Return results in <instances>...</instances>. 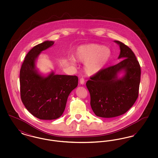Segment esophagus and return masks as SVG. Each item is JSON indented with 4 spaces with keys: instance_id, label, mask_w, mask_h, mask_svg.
Wrapping results in <instances>:
<instances>
[{
    "instance_id": "esophagus-1",
    "label": "esophagus",
    "mask_w": 158,
    "mask_h": 158,
    "mask_svg": "<svg viewBox=\"0 0 158 158\" xmlns=\"http://www.w3.org/2000/svg\"><path fill=\"white\" fill-rule=\"evenodd\" d=\"M79 82H80V83H81V85H83V84H84V83H85V80H84V79L81 78V79H80V81H79Z\"/></svg>"
}]
</instances>
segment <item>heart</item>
I'll return each mask as SVG.
<instances>
[{
  "mask_svg": "<svg viewBox=\"0 0 158 158\" xmlns=\"http://www.w3.org/2000/svg\"><path fill=\"white\" fill-rule=\"evenodd\" d=\"M111 56V50L106 46L88 44L78 46L74 53V58L69 59V63L75 65L76 60L85 63L84 71L88 75H95L101 72Z\"/></svg>",
  "mask_w": 158,
  "mask_h": 158,
  "instance_id": "b5f03b06",
  "label": "heart"
}]
</instances>
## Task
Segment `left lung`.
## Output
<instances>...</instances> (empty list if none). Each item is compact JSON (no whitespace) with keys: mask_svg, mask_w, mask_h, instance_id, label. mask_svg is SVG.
Listing matches in <instances>:
<instances>
[{"mask_svg":"<svg viewBox=\"0 0 158 158\" xmlns=\"http://www.w3.org/2000/svg\"><path fill=\"white\" fill-rule=\"evenodd\" d=\"M114 42L120 47L118 59L122 60L91 77L86 84L90 93L91 108L97 116L102 118L126 113L138 98L140 82V66L135 54L123 43Z\"/></svg>","mask_w":158,"mask_h":158,"instance_id":"obj_1","label":"left lung"}]
</instances>
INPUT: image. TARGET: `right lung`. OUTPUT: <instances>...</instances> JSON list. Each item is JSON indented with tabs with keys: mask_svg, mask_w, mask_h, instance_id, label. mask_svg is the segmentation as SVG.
Here are the masks:
<instances>
[{
	"mask_svg": "<svg viewBox=\"0 0 158 158\" xmlns=\"http://www.w3.org/2000/svg\"><path fill=\"white\" fill-rule=\"evenodd\" d=\"M54 43L47 40L34 47L27 54L20 70L23 103L32 115L40 120H50L61 117L69 94L78 85L76 76L56 75L53 70L43 75L37 68L39 55Z\"/></svg>",
	"mask_w": 158,
	"mask_h": 158,
	"instance_id": "right-lung-1",
	"label": "right lung"
}]
</instances>
